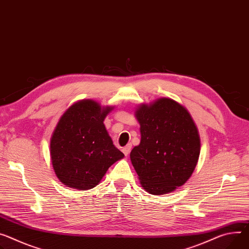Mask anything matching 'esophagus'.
<instances>
[{
    "mask_svg": "<svg viewBox=\"0 0 249 249\" xmlns=\"http://www.w3.org/2000/svg\"><path fill=\"white\" fill-rule=\"evenodd\" d=\"M131 149H132V145H131V144H128V145H126V146L122 149V151H123V153H124L125 156H128L129 153H130V151H131Z\"/></svg>",
    "mask_w": 249,
    "mask_h": 249,
    "instance_id": "obj_1",
    "label": "esophagus"
}]
</instances>
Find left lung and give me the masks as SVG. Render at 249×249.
I'll list each match as a JSON object with an SVG mask.
<instances>
[{
  "label": "left lung",
  "instance_id": "8db88e82",
  "mask_svg": "<svg viewBox=\"0 0 249 249\" xmlns=\"http://www.w3.org/2000/svg\"><path fill=\"white\" fill-rule=\"evenodd\" d=\"M141 141L130 159L141 187L151 195H166L187 183L200 152L198 130L182 104L159 98L135 110Z\"/></svg>",
  "mask_w": 249,
  "mask_h": 249
}]
</instances>
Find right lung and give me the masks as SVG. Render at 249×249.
I'll return each mask as SVG.
<instances>
[{
    "label": "right lung",
    "mask_w": 249,
    "mask_h": 249,
    "mask_svg": "<svg viewBox=\"0 0 249 249\" xmlns=\"http://www.w3.org/2000/svg\"><path fill=\"white\" fill-rule=\"evenodd\" d=\"M114 106H101L92 99L73 103L59 118L51 138L54 173L66 187L87 191L96 187L107 170L123 159L104 119Z\"/></svg>",
    "instance_id": "right-lung-1"
}]
</instances>
